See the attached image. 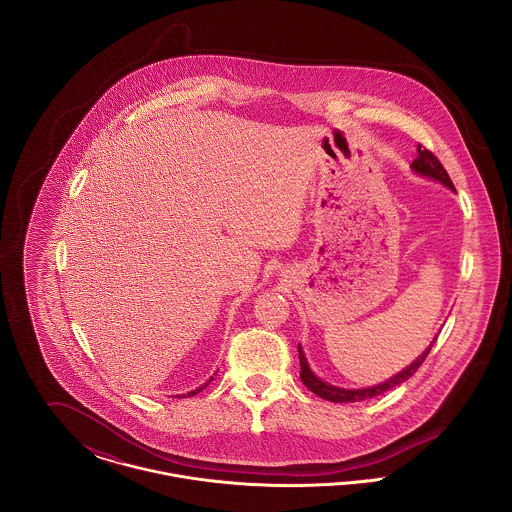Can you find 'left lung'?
<instances>
[{"label": "left lung", "mask_w": 512, "mask_h": 512, "mask_svg": "<svg viewBox=\"0 0 512 512\" xmlns=\"http://www.w3.org/2000/svg\"><path fill=\"white\" fill-rule=\"evenodd\" d=\"M416 151H418V157L411 163V169H413L416 174L426 176V178H430V180H436L439 184H443L445 188H449V190L455 192V186H453V182H451L447 171L443 169V165L439 163L438 157H436L432 151H428L426 147L420 146V144L416 147ZM434 341H436V338H434ZM434 341L426 347V351H422L420 357L414 359L411 365L405 366L401 372H397L395 376H391L390 380H386V382H382V384H376V386H372V388H363V390H345V388H338V386H332V384L320 380L318 376H315V372L311 370L309 363H307L301 345H297V351H299V365H301V374H299V376H301V382H303L309 390L313 391V393H317L318 397H322V399H326V401H332V403H355V401H365V399L378 397V395H382L384 391L391 390V388L403 384L405 380H409L414 372L420 368V365L424 363V359L428 357V353H430Z\"/></svg>", "instance_id": "8db88e82"}]
</instances>
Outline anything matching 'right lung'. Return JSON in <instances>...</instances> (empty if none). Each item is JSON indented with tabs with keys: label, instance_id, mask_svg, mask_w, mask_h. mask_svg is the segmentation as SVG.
I'll return each mask as SVG.
<instances>
[{
	"label": "right lung",
	"instance_id": "1",
	"mask_svg": "<svg viewBox=\"0 0 512 512\" xmlns=\"http://www.w3.org/2000/svg\"><path fill=\"white\" fill-rule=\"evenodd\" d=\"M211 380H213V378H209V380H207V382H205V384H203V386H201V388H197V390L188 391V393H184V395H182V397H186V395H188V397H192V395H195V393H199V391L205 390V388H207V384H209V382H211Z\"/></svg>",
	"mask_w": 512,
	"mask_h": 512
}]
</instances>
